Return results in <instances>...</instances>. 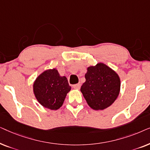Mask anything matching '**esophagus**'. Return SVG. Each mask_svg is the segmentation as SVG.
<instances>
[{"instance_id": "1", "label": "esophagus", "mask_w": 150, "mask_h": 150, "mask_svg": "<svg viewBox=\"0 0 150 150\" xmlns=\"http://www.w3.org/2000/svg\"><path fill=\"white\" fill-rule=\"evenodd\" d=\"M73 87L74 88V89H79L80 88H81V84L78 83V84H76V85H73Z\"/></svg>"}]
</instances>
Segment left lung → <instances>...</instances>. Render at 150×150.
I'll return each mask as SVG.
<instances>
[{
    "instance_id": "8db88e82",
    "label": "left lung",
    "mask_w": 150,
    "mask_h": 150,
    "mask_svg": "<svg viewBox=\"0 0 150 150\" xmlns=\"http://www.w3.org/2000/svg\"><path fill=\"white\" fill-rule=\"evenodd\" d=\"M87 70L81 93L92 109H105L115 101L120 94V78L115 71L103 63L88 67Z\"/></svg>"
}]
</instances>
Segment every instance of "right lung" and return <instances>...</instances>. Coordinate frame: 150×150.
<instances>
[{"mask_svg":"<svg viewBox=\"0 0 150 150\" xmlns=\"http://www.w3.org/2000/svg\"><path fill=\"white\" fill-rule=\"evenodd\" d=\"M33 93L42 106L56 110L63 105L67 93L71 90L65 76H61L56 68L46 69L34 81Z\"/></svg>","mask_w":150,"mask_h":150,"instance_id":"right-lung-1","label":"right lung"}]
</instances>
